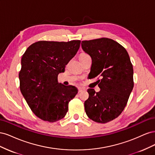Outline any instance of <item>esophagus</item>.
<instances>
[{"mask_svg": "<svg viewBox=\"0 0 155 155\" xmlns=\"http://www.w3.org/2000/svg\"><path fill=\"white\" fill-rule=\"evenodd\" d=\"M83 91H84V88H78V92H81Z\"/></svg>", "mask_w": 155, "mask_h": 155, "instance_id": "1", "label": "esophagus"}]
</instances>
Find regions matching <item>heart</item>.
Returning <instances> with one entry per match:
<instances>
[{"mask_svg": "<svg viewBox=\"0 0 155 155\" xmlns=\"http://www.w3.org/2000/svg\"><path fill=\"white\" fill-rule=\"evenodd\" d=\"M88 56H89L88 54H85V53H82L80 54V55H79V58H85V57H88Z\"/></svg>", "mask_w": 155, "mask_h": 155, "instance_id": "heart-1", "label": "heart"}]
</instances>
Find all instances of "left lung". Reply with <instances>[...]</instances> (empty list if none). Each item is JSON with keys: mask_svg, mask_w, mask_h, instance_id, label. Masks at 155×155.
<instances>
[{"mask_svg": "<svg viewBox=\"0 0 155 155\" xmlns=\"http://www.w3.org/2000/svg\"><path fill=\"white\" fill-rule=\"evenodd\" d=\"M81 47L92 59L89 77H98L101 90L88 89L85 101L91 120L105 124L118 117L125 107L134 87L133 68L124 47L109 38L83 41Z\"/></svg>", "mask_w": 155, "mask_h": 155, "instance_id": "obj_1", "label": "left lung"}]
</instances>
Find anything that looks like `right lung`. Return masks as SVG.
Segmentation results:
<instances>
[{
    "label": "right lung",
    "instance_id": "add662e5",
    "mask_svg": "<svg viewBox=\"0 0 155 155\" xmlns=\"http://www.w3.org/2000/svg\"><path fill=\"white\" fill-rule=\"evenodd\" d=\"M81 41H41L31 45L21 59L20 90L32 112L44 121L55 122L68 112V103L78 92L58 81L59 73L74 57Z\"/></svg>",
    "mask_w": 155,
    "mask_h": 155
}]
</instances>
